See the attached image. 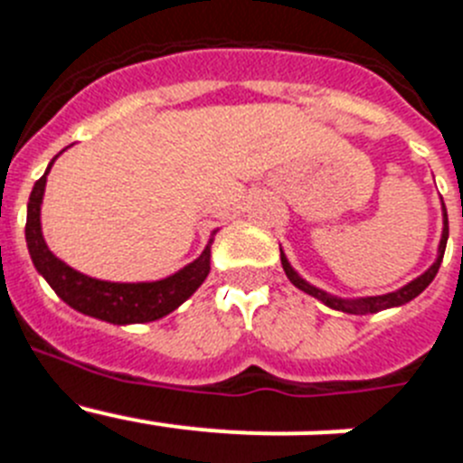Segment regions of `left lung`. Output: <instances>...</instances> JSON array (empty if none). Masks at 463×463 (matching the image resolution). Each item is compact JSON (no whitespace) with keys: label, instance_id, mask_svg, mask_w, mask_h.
Masks as SVG:
<instances>
[{"label":"left lung","instance_id":"left-lung-1","mask_svg":"<svg viewBox=\"0 0 463 463\" xmlns=\"http://www.w3.org/2000/svg\"><path fill=\"white\" fill-rule=\"evenodd\" d=\"M448 236H449L448 211H445V203H443V234H440L439 257H436V261H433L431 267H429L422 276H417L415 280H411L408 285L399 288L396 292L378 294V297H359V298L336 297V294H329V292H325V289L315 288V285H310L306 278L298 276V273L294 271L292 264H289L288 257H285V252H282V248H280V261H282V269H285V276H288L289 282H292L294 288L301 289V292L310 294V297H315L325 306H329V308H334V310H341V313L371 315V313H380V310H387V308H399V306L408 304V301H412L415 297H420V294L429 288V282L436 278V273H439V269H440V261H443L445 245H448Z\"/></svg>","mask_w":463,"mask_h":463}]
</instances>
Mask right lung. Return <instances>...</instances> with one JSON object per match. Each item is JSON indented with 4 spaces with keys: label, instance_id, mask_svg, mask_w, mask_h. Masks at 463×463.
Here are the masks:
<instances>
[{
    "label": "right lung",
    "instance_id": "obj_1",
    "mask_svg": "<svg viewBox=\"0 0 463 463\" xmlns=\"http://www.w3.org/2000/svg\"><path fill=\"white\" fill-rule=\"evenodd\" d=\"M57 157L60 155L51 159L46 174L41 175L32 187L24 239H27V250L34 261V269L55 289V294L64 304H69L79 313L90 315V317L110 322V325H141V322H155L169 315L202 288V282L211 271V245L218 229L213 232L208 245L194 261H190L181 271L153 282L99 280V278L76 271L64 264L60 257L52 255L43 239V232H41V203H43V192H46V178Z\"/></svg>",
    "mask_w": 463,
    "mask_h": 463
}]
</instances>
